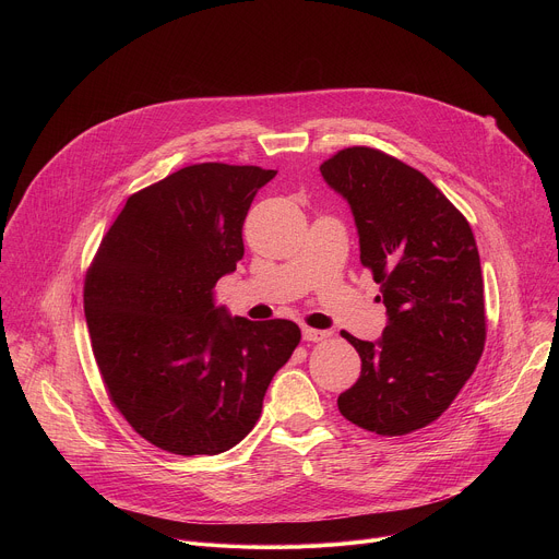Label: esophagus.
<instances>
[{"label":"esophagus","instance_id":"obj_1","mask_svg":"<svg viewBox=\"0 0 559 559\" xmlns=\"http://www.w3.org/2000/svg\"><path fill=\"white\" fill-rule=\"evenodd\" d=\"M302 338H305V341H309V343H318V341H325V338H330V332H325V330H313V328H305V330H302Z\"/></svg>","mask_w":559,"mask_h":559}]
</instances>
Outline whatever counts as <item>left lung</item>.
I'll return each mask as SVG.
<instances>
[{"label": "left lung", "instance_id": "1", "mask_svg": "<svg viewBox=\"0 0 559 559\" xmlns=\"http://www.w3.org/2000/svg\"><path fill=\"white\" fill-rule=\"evenodd\" d=\"M321 175L349 203L360 263L386 307L378 341L343 332L362 367L338 395V409L380 436L412 433L449 409L485 349V283L473 231L423 173L380 150H341Z\"/></svg>", "mask_w": 559, "mask_h": 559}]
</instances>
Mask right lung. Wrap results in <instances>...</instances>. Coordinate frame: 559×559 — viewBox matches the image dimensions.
Returning <instances> with one entry per match:
<instances>
[{
  "mask_svg": "<svg viewBox=\"0 0 559 559\" xmlns=\"http://www.w3.org/2000/svg\"><path fill=\"white\" fill-rule=\"evenodd\" d=\"M276 170L188 166L126 201L86 274L84 311L112 405L154 447L216 455L257 425L300 343L292 321L229 316L214 285L243 259V221Z\"/></svg>",
  "mask_w": 559,
  "mask_h": 559,
  "instance_id": "1",
  "label": "right lung"
}]
</instances>
